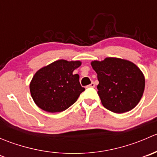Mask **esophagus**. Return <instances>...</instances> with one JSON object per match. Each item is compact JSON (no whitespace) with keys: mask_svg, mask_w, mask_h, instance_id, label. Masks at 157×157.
<instances>
[{"mask_svg":"<svg viewBox=\"0 0 157 157\" xmlns=\"http://www.w3.org/2000/svg\"><path fill=\"white\" fill-rule=\"evenodd\" d=\"M86 87H92V88H94V87H95V83H93V82H92V83H90V85H88V86H86Z\"/></svg>","mask_w":157,"mask_h":157,"instance_id":"1","label":"esophagus"}]
</instances>
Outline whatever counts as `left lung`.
Segmentation results:
<instances>
[{"label": "left lung", "instance_id": "obj_1", "mask_svg": "<svg viewBox=\"0 0 157 157\" xmlns=\"http://www.w3.org/2000/svg\"><path fill=\"white\" fill-rule=\"evenodd\" d=\"M97 74L98 94L102 105L115 113H124L138 104L145 87L144 75L131 61L106 58L91 62Z\"/></svg>", "mask_w": 157, "mask_h": 157}]
</instances>
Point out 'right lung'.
<instances>
[{"instance_id":"add662e5","label":"right lung","mask_w":157,"mask_h":157,"mask_svg":"<svg viewBox=\"0 0 157 157\" xmlns=\"http://www.w3.org/2000/svg\"><path fill=\"white\" fill-rule=\"evenodd\" d=\"M81 61L58 60L39 69L29 84L30 93L38 107L48 112H61L72 105L85 90L74 74Z\"/></svg>"}]
</instances>
